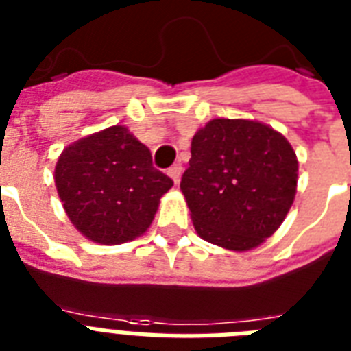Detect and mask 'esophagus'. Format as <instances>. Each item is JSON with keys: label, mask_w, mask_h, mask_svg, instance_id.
<instances>
[{"label": "esophagus", "mask_w": 351, "mask_h": 351, "mask_svg": "<svg viewBox=\"0 0 351 351\" xmlns=\"http://www.w3.org/2000/svg\"><path fill=\"white\" fill-rule=\"evenodd\" d=\"M167 175L173 178V182H175V184H178V182H180V175H182V165L180 164L171 165L169 171H167Z\"/></svg>", "instance_id": "esophagus-1"}]
</instances>
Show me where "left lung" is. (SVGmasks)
Here are the masks:
<instances>
[{
    "instance_id": "obj_1",
    "label": "left lung",
    "mask_w": 351,
    "mask_h": 351,
    "mask_svg": "<svg viewBox=\"0 0 351 351\" xmlns=\"http://www.w3.org/2000/svg\"><path fill=\"white\" fill-rule=\"evenodd\" d=\"M297 171V154L280 132L261 121L217 118L193 136L180 189L204 240L247 251L286 219Z\"/></svg>"
}]
</instances>
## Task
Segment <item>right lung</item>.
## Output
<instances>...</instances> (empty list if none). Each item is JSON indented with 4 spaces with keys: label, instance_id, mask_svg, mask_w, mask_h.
Wrapping results in <instances>:
<instances>
[{
    "label": "right lung",
    "instance_id": "obj_1",
    "mask_svg": "<svg viewBox=\"0 0 351 351\" xmlns=\"http://www.w3.org/2000/svg\"><path fill=\"white\" fill-rule=\"evenodd\" d=\"M58 195L74 228L98 244H123L147 231L173 180L153 167L142 142L112 125L63 149Z\"/></svg>",
    "mask_w": 351,
    "mask_h": 351
}]
</instances>
